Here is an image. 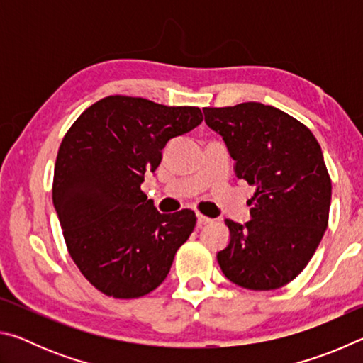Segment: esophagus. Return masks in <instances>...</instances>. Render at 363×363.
I'll return each mask as SVG.
<instances>
[{
	"instance_id": "esophagus-1",
	"label": "esophagus",
	"mask_w": 363,
	"mask_h": 363,
	"mask_svg": "<svg viewBox=\"0 0 363 363\" xmlns=\"http://www.w3.org/2000/svg\"><path fill=\"white\" fill-rule=\"evenodd\" d=\"M211 223V219L210 218H206V216H203V214H196V225L199 227H201V225H205V224H210Z\"/></svg>"
}]
</instances>
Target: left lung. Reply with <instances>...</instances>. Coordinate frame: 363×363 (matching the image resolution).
I'll return each instance as SVG.
<instances>
[{
    "mask_svg": "<svg viewBox=\"0 0 363 363\" xmlns=\"http://www.w3.org/2000/svg\"><path fill=\"white\" fill-rule=\"evenodd\" d=\"M203 113L235 160V176L256 189L248 223L225 219L220 270L248 290H277L298 277L327 230L331 179L320 145L303 123L261 102Z\"/></svg>",
    "mask_w": 363,
    "mask_h": 363,
    "instance_id": "obj_1",
    "label": "left lung"
}]
</instances>
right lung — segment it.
Segmentation results:
<instances>
[{
    "mask_svg": "<svg viewBox=\"0 0 363 363\" xmlns=\"http://www.w3.org/2000/svg\"><path fill=\"white\" fill-rule=\"evenodd\" d=\"M201 121L199 107L108 96L64 136L52 203L72 259L107 296L131 299L155 290L192 233V210L158 213L140 184L158 168L168 140Z\"/></svg>",
    "mask_w": 363,
    "mask_h": 363,
    "instance_id": "1",
    "label": "right lung"
}]
</instances>
